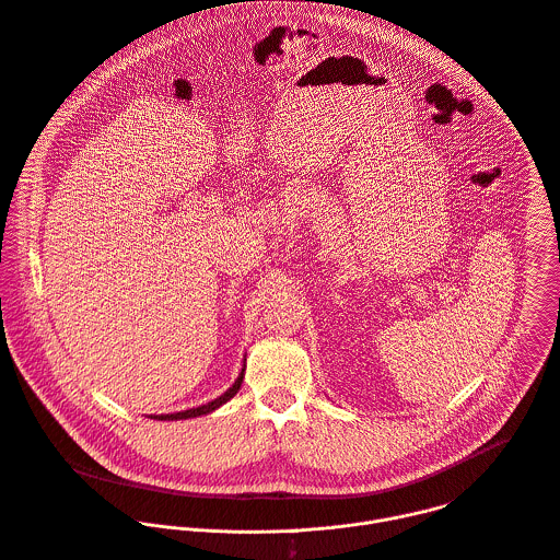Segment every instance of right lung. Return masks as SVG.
<instances>
[{
  "mask_svg": "<svg viewBox=\"0 0 560 560\" xmlns=\"http://www.w3.org/2000/svg\"><path fill=\"white\" fill-rule=\"evenodd\" d=\"M246 360V358H244ZM244 371H246V364H244V369H242V374L237 376V381L233 383V387L231 389H226L220 398H215L213 402H209V405H202V407H196V409H189V411H179V413H166V416H151V418H155V420H189V418H200V416H207V413H213L215 409H220L222 405H226L237 392H240V387H242V383H244Z\"/></svg>",
  "mask_w": 560,
  "mask_h": 560,
  "instance_id": "1",
  "label": "right lung"
}]
</instances>
